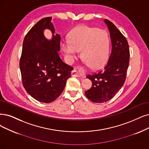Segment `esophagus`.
Listing matches in <instances>:
<instances>
[{"instance_id": "esophagus-1", "label": "esophagus", "mask_w": 149, "mask_h": 149, "mask_svg": "<svg viewBox=\"0 0 149 149\" xmlns=\"http://www.w3.org/2000/svg\"><path fill=\"white\" fill-rule=\"evenodd\" d=\"M80 70H81V68H80ZM72 75L74 77H81V75L80 74L79 70L76 69H74L72 72Z\"/></svg>"}]
</instances>
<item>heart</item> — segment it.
I'll use <instances>...</instances> for the list:
<instances>
[{
  "mask_svg": "<svg viewBox=\"0 0 149 149\" xmlns=\"http://www.w3.org/2000/svg\"><path fill=\"white\" fill-rule=\"evenodd\" d=\"M69 41L61 43L63 51L70 63L81 51V58L93 69L101 68L109 56V38L104 30L80 26L69 34Z\"/></svg>",
  "mask_w": 149,
  "mask_h": 149,
  "instance_id": "1",
  "label": "heart"
}]
</instances>
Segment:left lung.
<instances>
[{
  "label": "left lung",
  "instance_id": "left-lung-1",
  "mask_svg": "<svg viewBox=\"0 0 149 149\" xmlns=\"http://www.w3.org/2000/svg\"><path fill=\"white\" fill-rule=\"evenodd\" d=\"M104 21L110 32L112 52L103 70L86 76L92 81V87L85 92L86 96L96 103L111 100L122 87L130 61L129 45L126 38L112 22L106 19Z\"/></svg>",
  "mask_w": 149,
  "mask_h": 149
}]
</instances>
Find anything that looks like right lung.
I'll use <instances>...</instances> for the list:
<instances>
[{
  "instance_id": "right-lung-1",
  "label": "right lung",
  "mask_w": 149,
  "mask_h": 149,
  "mask_svg": "<svg viewBox=\"0 0 149 149\" xmlns=\"http://www.w3.org/2000/svg\"><path fill=\"white\" fill-rule=\"evenodd\" d=\"M51 31L48 40L44 31ZM61 36L55 34L52 17L42 18L26 34L19 68L26 91L38 101L49 103L61 94L73 68L60 58Z\"/></svg>"
}]
</instances>
